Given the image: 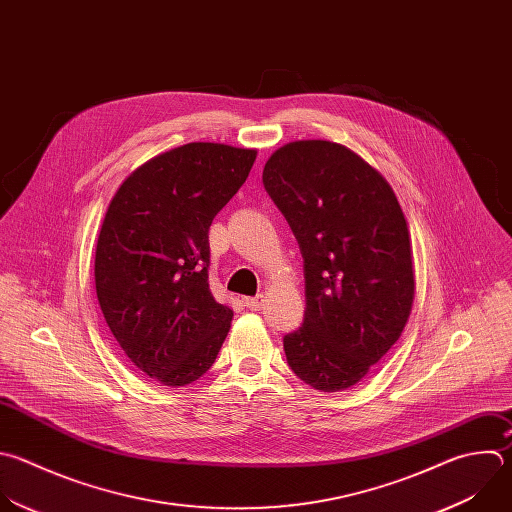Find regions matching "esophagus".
<instances>
[{
    "label": "esophagus",
    "instance_id": "obj_1",
    "mask_svg": "<svg viewBox=\"0 0 512 512\" xmlns=\"http://www.w3.org/2000/svg\"><path fill=\"white\" fill-rule=\"evenodd\" d=\"M243 303L249 307V309H253V311H259L261 307H263V303H265V297L259 293V295H255V297H243Z\"/></svg>",
    "mask_w": 512,
    "mask_h": 512
}]
</instances>
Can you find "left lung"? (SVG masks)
I'll list each match as a JSON object with an SVG mask.
<instances>
[{
	"mask_svg": "<svg viewBox=\"0 0 512 512\" xmlns=\"http://www.w3.org/2000/svg\"><path fill=\"white\" fill-rule=\"evenodd\" d=\"M263 185L303 257L305 313L283 335L287 364L315 390L352 388L398 342L412 311V251L398 199L376 168L329 140L275 150Z\"/></svg>",
	"mask_w": 512,
	"mask_h": 512,
	"instance_id": "obj_1",
	"label": "left lung"
}]
</instances>
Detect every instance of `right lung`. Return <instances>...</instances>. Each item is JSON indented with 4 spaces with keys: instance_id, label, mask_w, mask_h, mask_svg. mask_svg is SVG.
<instances>
[{
    "instance_id": "1",
    "label": "right lung",
    "mask_w": 512,
    "mask_h": 512,
    "mask_svg": "<svg viewBox=\"0 0 512 512\" xmlns=\"http://www.w3.org/2000/svg\"><path fill=\"white\" fill-rule=\"evenodd\" d=\"M257 152L191 142L144 162L116 191L96 245L104 319L128 360L164 386L215 364L233 309L209 287V227Z\"/></svg>"
}]
</instances>
